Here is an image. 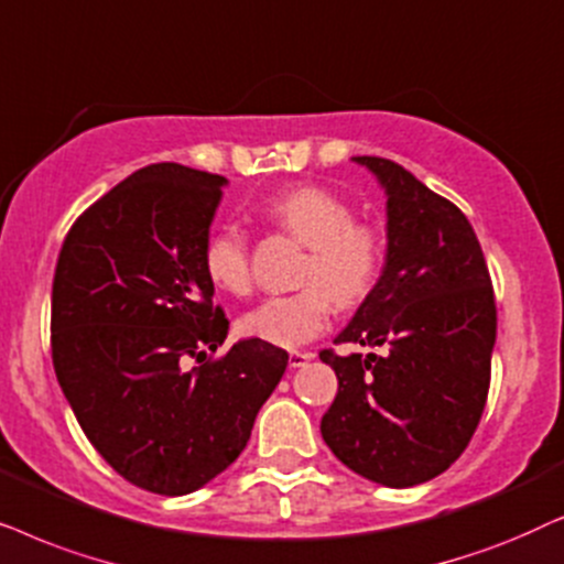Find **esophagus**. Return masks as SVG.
<instances>
[{"label":"esophagus","mask_w":564,"mask_h":564,"mask_svg":"<svg viewBox=\"0 0 564 564\" xmlns=\"http://www.w3.org/2000/svg\"><path fill=\"white\" fill-rule=\"evenodd\" d=\"M312 358H314V352H310V350H291L289 352V366H291V369H302V366L310 364Z\"/></svg>","instance_id":"1"}]
</instances>
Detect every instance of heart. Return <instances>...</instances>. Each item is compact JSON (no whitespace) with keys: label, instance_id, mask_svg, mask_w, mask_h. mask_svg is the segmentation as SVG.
<instances>
[{"label":"heart","instance_id":"b5f03b06","mask_svg":"<svg viewBox=\"0 0 564 564\" xmlns=\"http://www.w3.org/2000/svg\"><path fill=\"white\" fill-rule=\"evenodd\" d=\"M270 221L310 247L296 294L268 296L239 319L247 337L275 348H299L325 333L333 304L356 306L377 286L381 270V239L356 224V214L325 187H294L270 200ZM208 281L227 294L250 291V252L239 227L216 229L204 247Z\"/></svg>","mask_w":564,"mask_h":564}]
</instances>
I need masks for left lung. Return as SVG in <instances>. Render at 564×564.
<instances>
[{"label":"left lung","instance_id":"obj_1","mask_svg":"<svg viewBox=\"0 0 564 564\" xmlns=\"http://www.w3.org/2000/svg\"><path fill=\"white\" fill-rule=\"evenodd\" d=\"M352 162L387 195V254L335 343L384 352H319L337 377L319 431L345 467L400 490L438 477L467 448L490 389L498 317L467 216L392 160Z\"/></svg>","mask_w":564,"mask_h":564}]
</instances>
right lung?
I'll list each match as a JSON object with an SVG mask.
<instances>
[{"label": "right lung", "mask_w": 564, "mask_h": 564, "mask_svg": "<svg viewBox=\"0 0 564 564\" xmlns=\"http://www.w3.org/2000/svg\"><path fill=\"white\" fill-rule=\"evenodd\" d=\"M227 177L149 164L74 221L56 262L51 350L82 431L129 482L187 495L250 441L289 352L227 340L204 247Z\"/></svg>", "instance_id": "add662e5"}]
</instances>
